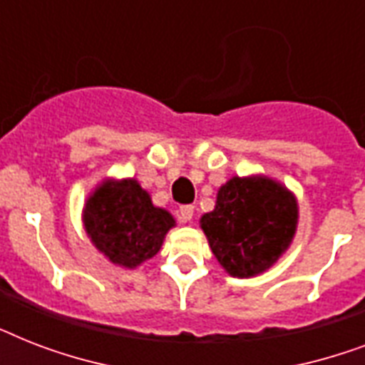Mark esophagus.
Listing matches in <instances>:
<instances>
[{
  "mask_svg": "<svg viewBox=\"0 0 365 365\" xmlns=\"http://www.w3.org/2000/svg\"><path fill=\"white\" fill-rule=\"evenodd\" d=\"M193 214H195L193 206H182V208H180V220H182L183 223L191 222V220H193Z\"/></svg>",
  "mask_w": 365,
  "mask_h": 365,
  "instance_id": "1",
  "label": "esophagus"
}]
</instances>
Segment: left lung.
Listing matches in <instances>:
<instances>
[{"label": "left lung", "instance_id": "8db88e82", "mask_svg": "<svg viewBox=\"0 0 365 365\" xmlns=\"http://www.w3.org/2000/svg\"><path fill=\"white\" fill-rule=\"evenodd\" d=\"M200 229L217 263L235 278L269 271L294 242L299 202L292 189L265 174L233 176L217 189Z\"/></svg>", "mask_w": 365, "mask_h": 365}]
</instances>
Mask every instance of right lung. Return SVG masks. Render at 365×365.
<instances>
[{"mask_svg": "<svg viewBox=\"0 0 365 365\" xmlns=\"http://www.w3.org/2000/svg\"><path fill=\"white\" fill-rule=\"evenodd\" d=\"M81 222L94 248L123 269H138L155 257L176 227L174 216L153 205L136 178L100 180L85 199Z\"/></svg>", "mask_w": 365, "mask_h": 365, "instance_id": "add662e5", "label": "right lung"}]
</instances>
